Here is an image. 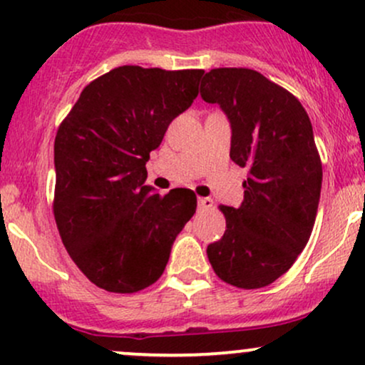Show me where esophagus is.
Returning a JSON list of instances; mask_svg holds the SVG:
<instances>
[{"instance_id":"obj_1","label":"esophagus","mask_w":365,"mask_h":365,"mask_svg":"<svg viewBox=\"0 0 365 365\" xmlns=\"http://www.w3.org/2000/svg\"><path fill=\"white\" fill-rule=\"evenodd\" d=\"M197 206H199L200 211H204V209H211L212 199H209V197H199V199H197Z\"/></svg>"}]
</instances>
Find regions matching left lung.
I'll use <instances>...</instances> for the list:
<instances>
[{"label":"left lung","mask_w":365,"mask_h":365,"mask_svg":"<svg viewBox=\"0 0 365 365\" xmlns=\"http://www.w3.org/2000/svg\"><path fill=\"white\" fill-rule=\"evenodd\" d=\"M200 96L232 123L230 158L249 168L240 207L220 206L226 230L207 247L217 278L244 290L287 273L311 238L322 165L299 99L250 68H215Z\"/></svg>","instance_id":"left-lung-1"}]
</instances>
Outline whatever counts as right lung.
Masks as SVG:
<instances>
[{
    "mask_svg": "<svg viewBox=\"0 0 365 365\" xmlns=\"http://www.w3.org/2000/svg\"><path fill=\"white\" fill-rule=\"evenodd\" d=\"M204 70L125 65L82 91L54 139L53 212L61 242L96 287L135 293L158 282L194 216L188 188L144 185L149 153L194 103Z\"/></svg>",
    "mask_w": 365,
    "mask_h": 365,
    "instance_id": "add662e5",
    "label": "right lung"
}]
</instances>
